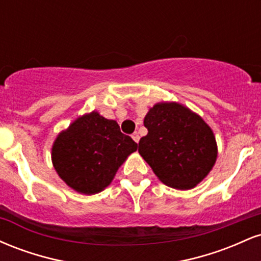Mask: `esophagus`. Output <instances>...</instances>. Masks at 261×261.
<instances>
[{
    "instance_id": "1",
    "label": "esophagus",
    "mask_w": 261,
    "mask_h": 261,
    "mask_svg": "<svg viewBox=\"0 0 261 261\" xmlns=\"http://www.w3.org/2000/svg\"><path fill=\"white\" fill-rule=\"evenodd\" d=\"M131 137H133V140L135 141V142L139 143V141H140V136H139V134H137V133H134V134H133V136H131Z\"/></svg>"
}]
</instances>
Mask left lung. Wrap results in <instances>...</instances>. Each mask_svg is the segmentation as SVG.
Returning a JSON list of instances; mask_svg holds the SVG:
<instances>
[{"label":"left lung","mask_w":261,"mask_h":261,"mask_svg":"<svg viewBox=\"0 0 261 261\" xmlns=\"http://www.w3.org/2000/svg\"><path fill=\"white\" fill-rule=\"evenodd\" d=\"M148 134L139 153L163 184L179 190L196 187L217 160V143L201 116L175 103H157L143 120Z\"/></svg>","instance_id":"8db88e82"}]
</instances>
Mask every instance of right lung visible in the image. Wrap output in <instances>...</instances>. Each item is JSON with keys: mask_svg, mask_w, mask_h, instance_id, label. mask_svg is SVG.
Listing matches in <instances>:
<instances>
[{"mask_svg": "<svg viewBox=\"0 0 261 261\" xmlns=\"http://www.w3.org/2000/svg\"><path fill=\"white\" fill-rule=\"evenodd\" d=\"M137 143L120 131L118 122L98 112L80 116L61 131L51 148L54 168L77 193L104 190Z\"/></svg>", "mask_w": 261, "mask_h": 261, "instance_id": "obj_1", "label": "right lung"}]
</instances>
